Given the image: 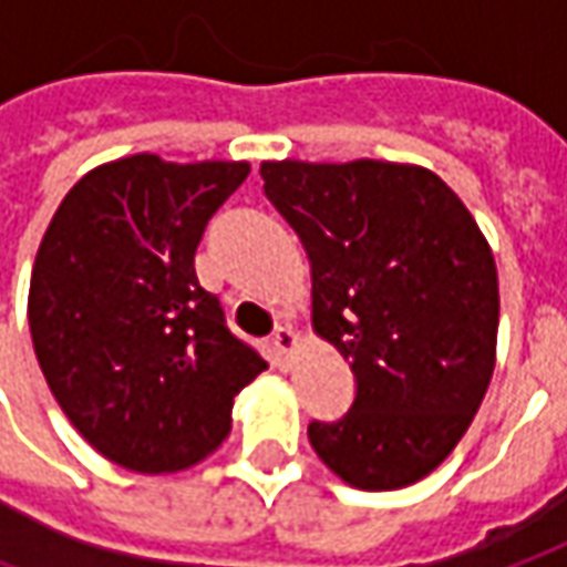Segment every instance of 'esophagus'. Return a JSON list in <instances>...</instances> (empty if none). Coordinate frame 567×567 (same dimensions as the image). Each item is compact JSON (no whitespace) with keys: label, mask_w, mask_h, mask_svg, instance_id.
<instances>
[{"label":"esophagus","mask_w":567,"mask_h":567,"mask_svg":"<svg viewBox=\"0 0 567 567\" xmlns=\"http://www.w3.org/2000/svg\"><path fill=\"white\" fill-rule=\"evenodd\" d=\"M298 344H301V336H298L291 326H279V329L272 332V348H276V354H282V358L295 354Z\"/></svg>","instance_id":"esophagus-1"}]
</instances>
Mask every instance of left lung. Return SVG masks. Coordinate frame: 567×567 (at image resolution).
Returning <instances> with one entry per match:
<instances>
[{
  "mask_svg": "<svg viewBox=\"0 0 567 567\" xmlns=\"http://www.w3.org/2000/svg\"><path fill=\"white\" fill-rule=\"evenodd\" d=\"M260 175L310 257L313 332L358 377L351 411L307 440L348 486H411L452 455L493 380L489 241L423 166L266 159Z\"/></svg>",
  "mask_w": 567,
  "mask_h": 567,
  "instance_id": "8db88e82",
  "label": "left lung"
}]
</instances>
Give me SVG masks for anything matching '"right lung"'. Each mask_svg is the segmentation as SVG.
<instances>
[{
  "label": "right lung",
  "instance_id": "obj_1",
  "mask_svg": "<svg viewBox=\"0 0 567 567\" xmlns=\"http://www.w3.org/2000/svg\"><path fill=\"white\" fill-rule=\"evenodd\" d=\"M250 163L134 153L71 187L30 272L40 370L74 430L137 474H175L231 433L235 395L266 361L197 282L209 216Z\"/></svg>",
  "mask_w": 567,
  "mask_h": 567
}]
</instances>
